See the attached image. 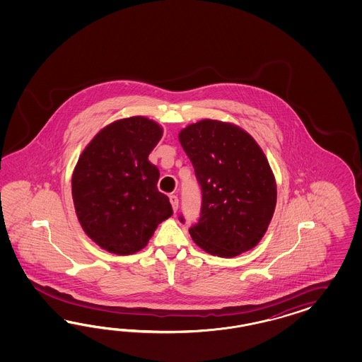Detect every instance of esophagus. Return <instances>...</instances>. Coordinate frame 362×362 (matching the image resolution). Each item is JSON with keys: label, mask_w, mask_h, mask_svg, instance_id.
I'll return each instance as SVG.
<instances>
[{"label": "esophagus", "mask_w": 362, "mask_h": 362, "mask_svg": "<svg viewBox=\"0 0 362 362\" xmlns=\"http://www.w3.org/2000/svg\"><path fill=\"white\" fill-rule=\"evenodd\" d=\"M170 203H171V207H173V211L176 212V209H177V204H179V200H177V197L176 195H170Z\"/></svg>", "instance_id": "esophagus-1"}]
</instances>
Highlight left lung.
Instances as JSON below:
<instances>
[{"mask_svg": "<svg viewBox=\"0 0 362 362\" xmlns=\"http://www.w3.org/2000/svg\"><path fill=\"white\" fill-rule=\"evenodd\" d=\"M179 142L202 187L200 218L189 228L192 240L219 257L252 250L268 230L277 199L260 146L239 126L214 119L188 124Z\"/></svg>", "mask_w": 362, "mask_h": 362, "instance_id": "1", "label": "left lung"}]
</instances>
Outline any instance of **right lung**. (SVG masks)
Wrapping results in <instances>:
<instances>
[{
  "label": "right lung",
  "mask_w": 362,
  "mask_h": 362,
  "mask_svg": "<svg viewBox=\"0 0 362 362\" xmlns=\"http://www.w3.org/2000/svg\"><path fill=\"white\" fill-rule=\"evenodd\" d=\"M162 135L159 123L130 117L103 127L79 155L71 177L76 214L85 233L107 252L141 251L173 215L156 187L159 170L148 160Z\"/></svg>",
  "instance_id": "add662e5"
}]
</instances>
